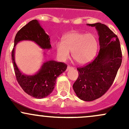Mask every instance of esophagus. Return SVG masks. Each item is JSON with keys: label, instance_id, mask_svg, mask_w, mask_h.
Returning a JSON list of instances; mask_svg holds the SVG:
<instances>
[{"label": "esophagus", "instance_id": "34e87169", "mask_svg": "<svg viewBox=\"0 0 129 129\" xmlns=\"http://www.w3.org/2000/svg\"><path fill=\"white\" fill-rule=\"evenodd\" d=\"M73 69H74V67H71V66H68V67H67V71H70V70Z\"/></svg>", "mask_w": 129, "mask_h": 129}]
</instances>
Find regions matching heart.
<instances>
[{"label": "heart", "instance_id": "obj_1", "mask_svg": "<svg viewBox=\"0 0 129 129\" xmlns=\"http://www.w3.org/2000/svg\"><path fill=\"white\" fill-rule=\"evenodd\" d=\"M62 41L55 44L58 57L66 60L72 52L73 59L80 65H85L93 60L98 49V42L92 34L72 31L65 35Z\"/></svg>", "mask_w": 129, "mask_h": 129}]
</instances>
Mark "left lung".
<instances>
[{"label":"left lung","instance_id":"1","mask_svg":"<svg viewBox=\"0 0 129 129\" xmlns=\"http://www.w3.org/2000/svg\"><path fill=\"white\" fill-rule=\"evenodd\" d=\"M87 25L95 27L100 50L93 62L77 68L79 77L73 89L80 99L92 101L102 97L110 87L121 66L122 55L117 36L107 26L99 22Z\"/></svg>","mask_w":129,"mask_h":129}]
</instances>
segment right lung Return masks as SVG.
Instances as JSON below:
<instances>
[{
    "instance_id": "right-lung-1",
    "label": "right lung",
    "mask_w": 129,
    "mask_h": 129,
    "mask_svg": "<svg viewBox=\"0 0 129 129\" xmlns=\"http://www.w3.org/2000/svg\"><path fill=\"white\" fill-rule=\"evenodd\" d=\"M23 40L34 42L41 49H50V39L37 20H32L17 33L12 59L17 80L24 92L32 97L42 99L47 97L55 87L57 78L65 72L67 66L54 60L44 61L40 69L33 75H25L18 68L15 59L17 44ZM44 53V54H45Z\"/></svg>"
}]
</instances>
